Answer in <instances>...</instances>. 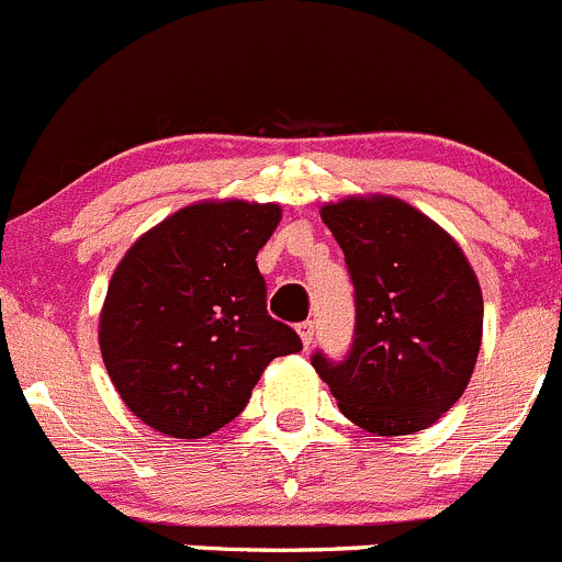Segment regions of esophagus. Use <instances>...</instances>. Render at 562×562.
<instances>
[{
  "label": "esophagus",
  "mask_w": 562,
  "mask_h": 562,
  "mask_svg": "<svg viewBox=\"0 0 562 562\" xmlns=\"http://www.w3.org/2000/svg\"><path fill=\"white\" fill-rule=\"evenodd\" d=\"M297 333L305 349L314 347V322H303V325H297Z\"/></svg>",
  "instance_id": "esophagus-1"
}]
</instances>
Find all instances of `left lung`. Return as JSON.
<instances>
[{"instance_id": "1", "label": "left lung", "mask_w": 562, "mask_h": 562, "mask_svg": "<svg viewBox=\"0 0 562 562\" xmlns=\"http://www.w3.org/2000/svg\"><path fill=\"white\" fill-rule=\"evenodd\" d=\"M355 283L347 360L314 355L344 418L376 437L429 429L462 398L483 336L475 270L440 224L385 193L319 210Z\"/></svg>"}]
</instances>
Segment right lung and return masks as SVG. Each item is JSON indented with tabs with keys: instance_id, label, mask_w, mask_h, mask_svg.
<instances>
[{
	"instance_id": "add662e5",
	"label": "right lung",
	"mask_w": 562,
	"mask_h": 562,
	"mask_svg": "<svg viewBox=\"0 0 562 562\" xmlns=\"http://www.w3.org/2000/svg\"><path fill=\"white\" fill-rule=\"evenodd\" d=\"M279 204L204 199L144 232L109 281L98 322L105 371L149 429L199 440L243 413L270 360L303 349L268 314L257 254Z\"/></svg>"
}]
</instances>
